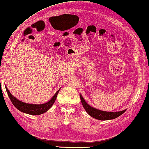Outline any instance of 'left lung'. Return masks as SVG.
Returning a JSON list of instances; mask_svg holds the SVG:
<instances>
[{
	"label": "left lung",
	"mask_w": 149,
	"mask_h": 149,
	"mask_svg": "<svg viewBox=\"0 0 149 149\" xmlns=\"http://www.w3.org/2000/svg\"><path fill=\"white\" fill-rule=\"evenodd\" d=\"M81 101L82 105L85 109L86 112L93 118H96L100 120H111L115 119V118H117L123 115V113L126 111V109H124L120 111L117 112H109V111H102L94 108L93 107L91 106L88 105L86 101L84 100L81 94H79Z\"/></svg>",
	"instance_id": "obj_1"
}]
</instances>
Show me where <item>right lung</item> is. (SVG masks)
<instances>
[{"instance_id": "1", "label": "right lung", "mask_w": 149, "mask_h": 149, "mask_svg": "<svg viewBox=\"0 0 149 149\" xmlns=\"http://www.w3.org/2000/svg\"><path fill=\"white\" fill-rule=\"evenodd\" d=\"M5 87H6V90L8 93V95L10 100L12 102L13 105H14V106L17 108L18 110H19L20 111L26 113V114L32 115H41L47 111L51 107H52V105H53L54 103H55L58 92L61 90V88H59L58 91H57V92L54 94V96L52 97V98L46 103H44V104H27V103H25L23 102L20 101L19 100L16 98L15 97L13 96L12 94L10 93V92L8 91V88L6 87V86H5Z\"/></svg>"}]
</instances>
